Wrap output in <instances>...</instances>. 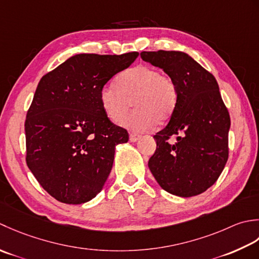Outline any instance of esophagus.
Returning a JSON list of instances; mask_svg holds the SVG:
<instances>
[{
  "mask_svg": "<svg viewBox=\"0 0 259 259\" xmlns=\"http://www.w3.org/2000/svg\"><path fill=\"white\" fill-rule=\"evenodd\" d=\"M141 139V135L140 134H136V133H131L130 134V141L131 142H136Z\"/></svg>",
  "mask_w": 259,
  "mask_h": 259,
  "instance_id": "1",
  "label": "esophagus"
}]
</instances>
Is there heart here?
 I'll list each match as a JSON object with an SVG mask.
<instances>
[{
  "label": "heart",
  "mask_w": 259,
  "mask_h": 259,
  "mask_svg": "<svg viewBox=\"0 0 259 259\" xmlns=\"http://www.w3.org/2000/svg\"><path fill=\"white\" fill-rule=\"evenodd\" d=\"M99 100L106 117L115 124L125 118L132 104L135 110L124 122L133 131L150 128L171 118L177 107L178 89L173 79L154 67L128 68L116 79V86L100 89Z\"/></svg>",
  "instance_id": "b5f03b06"
}]
</instances>
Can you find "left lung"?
<instances>
[{
	"mask_svg": "<svg viewBox=\"0 0 259 259\" xmlns=\"http://www.w3.org/2000/svg\"><path fill=\"white\" fill-rule=\"evenodd\" d=\"M141 58L159 67L177 85V107L154 135L149 167L163 190L189 198L218 180L228 160L230 116L212 73L181 51H143ZM177 135V142L167 141Z\"/></svg>",
	"mask_w": 259,
	"mask_h": 259,
	"instance_id": "obj_1",
	"label": "left lung"
}]
</instances>
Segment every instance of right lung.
<instances>
[{"label": "right lung", "mask_w": 259, "mask_h": 259, "mask_svg": "<svg viewBox=\"0 0 259 259\" xmlns=\"http://www.w3.org/2000/svg\"><path fill=\"white\" fill-rule=\"evenodd\" d=\"M137 56L76 55L39 81L24 124L25 160L58 201L85 203L102 191L115 147L128 141V133L106 117L99 93Z\"/></svg>", "instance_id": "add662e5"}]
</instances>
